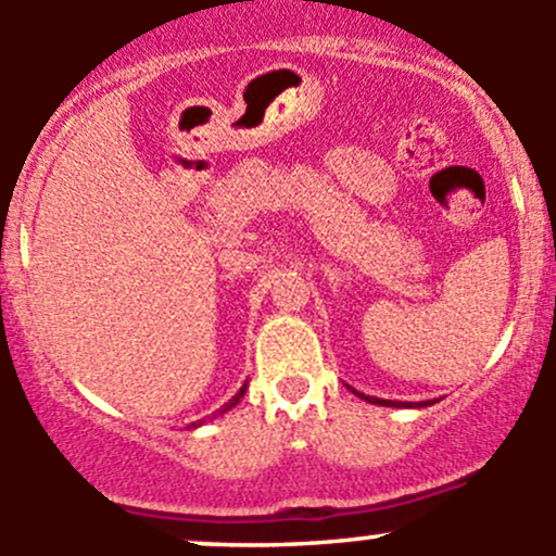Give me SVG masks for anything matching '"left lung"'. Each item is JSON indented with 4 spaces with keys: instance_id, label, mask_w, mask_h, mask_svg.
I'll return each instance as SVG.
<instances>
[{
    "instance_id": "obj_1",
    "label": "left lung",
    "mask_w": 556,
    "mask_h": 556,
    "mask_svg": "<svg viewBox=\"0 0 556 556\" xmlns=\"http://www.w3.org/2000/svg\"><path fill=\"white\" fill-rule=\"evenodd\" d=\"M350 390H352V387H350ZM352 392H355V395L361 400H366V403H374V405H392V408H400V405H410V403H397V400H381V397L363 395V392H357V390H352ZM424 405H432V400H427V403H419V408H424Z\"/></svg>"
}]
</instances>
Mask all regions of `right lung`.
I'll return each mask as SVG.
<instances>
[{
    "label": "right lung",
    "instance_id": "add662e5",
    "mask_svg": "<svg viewBox=\"0 0 556 556\" xmlns=\"http://www.w3.org/2000/svg\"><path fill=\"white\" fill-rule=\"evenodd\" d=\"M243 395H247V384H243V387H241V390H238V392H236V395H232V397L228 400V403H225V405H223V408H217V410H214V414H212V419H217V416L228 414V410H230V408H236V405H238V403H241V397H243ZM204 421H206V419H201V421H193V427H201V424H204Z\"/></svg>",
    "mask_w": 556,
    "mask_h": 556
}]
</instances>
